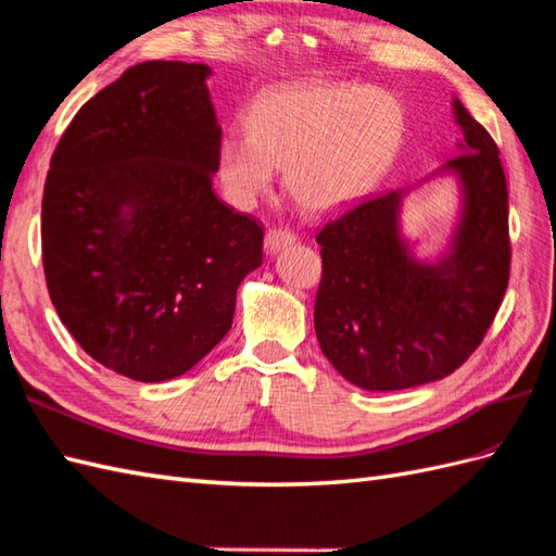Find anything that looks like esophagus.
I'll use <instances>...</instances> for the list:
<instances>
[{
	"mask_svg": "<svg viewBox=\"0 0 556 556\" xmlns=\"http://www.w3.org/2000/svg\"><path fill=\"white\" fill-rule=\"evenodd\" d=\"M295 241V232H291L289 227H269L265 235V249L269 253L281 251L283 247H291Z\"/></svg>",
	"mask_w": 556,
	"mask_h": 556,
	"instance_id": "obj_1",
	"label": "esophagus"
}]
</instances>
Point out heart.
Instances as JSON below:
<instances>
[{
  "mask_svg": "<svg viewBox=\"0 0 556 556\" xmlns=\"http://www.w3.org/2000/svg\"><path fill=\"white\" fill-rule=\"evenodd\" d=\"M247 136L218 142V176L237 206L273 188L275 168L293 202L333 213L374 190L404 136V108L382 89L298 81L263 91L247 115Z\"/></svg>",
  "mask_w": 556,
  "mask_h": 556,
  "instance_id": "heart-1",
  "label": "heart"
}]
</instances>
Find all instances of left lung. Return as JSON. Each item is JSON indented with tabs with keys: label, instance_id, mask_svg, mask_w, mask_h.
<instances>
[{
	"label": "left lung",
	"instance_id": "1",
	"mask_svg": "<svg viewBox=\"0 0 556 556\" xmlns=\"http://www.w3.org/2000/svg\"><path fill=\"white\" fill-rule=\"evenodd\" d=\"M463 152L446 162L463 185L448 255L418 263L396 230L402 192L368 197L317 232L319 348L364 390H406L460 368L491 329L509 281L507 180L501 150L460 101Z\"/></svg>",
	"mask_w": 556,
	"mask_h": 556
}]
</instances>
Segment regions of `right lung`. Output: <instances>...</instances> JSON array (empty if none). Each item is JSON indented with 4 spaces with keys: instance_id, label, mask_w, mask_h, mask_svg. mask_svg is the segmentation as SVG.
<instances>
[{
    "instance_id": "right-lung-1",
    "label": "right lung",
    "mask_w": 556,
    "mask_h": 556,
    "mask_svg": "<svg viewBox=\"0 0 556 556\" xmlns=\"http://www.w3.org/2000/svg\"><path fill=\"white\" fill-rule=\"evenodd\" d=\"M202 63L148 61L84 103L51 156L41 263L65 329L112 371L182 376L230 331L263 225L213 192Z\"/></svg>"
}]
</instances>
